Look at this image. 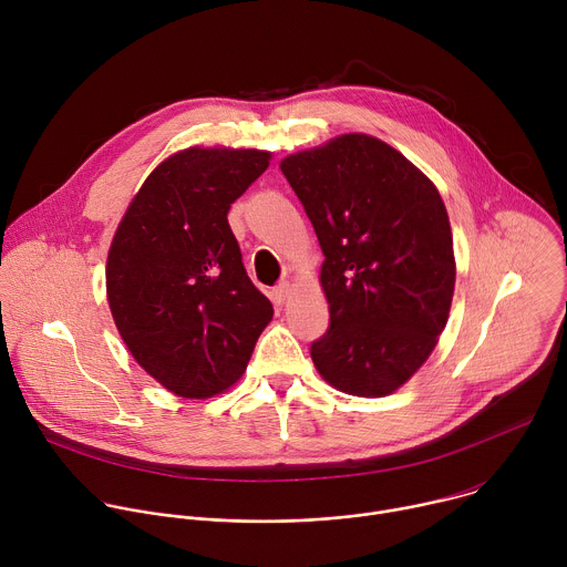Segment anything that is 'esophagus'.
I'll use <instances>...</instances> for the list:
<instances>
[{"instance_id": "obj_1", "label": "esophagus", "mask_w": 567, "mask_h": 567, "mask_svg": "<svg viewBox=\"0 0 567 567\" xmlns=\"http://www.w3.org/2000/svg\"><path fill=\"white\" fill-rule=\"evenodd\" d=\"M289 291H291V285H289L287 280H282V282H278V285L271 289V298L280 305V302H285V300H287Z\"/></svg>"}]
</instances>
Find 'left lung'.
<instances>
[{"label":"left lung","instance_id":"1","mask_svg":"<svg viewBox=\"0 0 567 567\" xmlns=\"http://www.w3.org/2000/svg\"><path fill=\"white\" fill-rule=\"evenodd\" d=\"M280 171L326 256L330 330L311 343V361L341 392L392 394L449 320L455 254L442 195L399 150L361 132L293 152Z\"/></svg>","mask_w":567,"mask_h":567}]
</instances>
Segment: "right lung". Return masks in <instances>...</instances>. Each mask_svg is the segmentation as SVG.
<instances>
[{
  "label": "right lung",
  "mask_w": 567,
  "mask_h": 567,
  "mask_svg": "<svg viewBox=\"0 0 567 567\" xmlns=\"http://www.w3.org/2000/svg\"><path fill=\"white\" fill-rule=\"evenodd\" d=\"M271 156L202 145L171 154L112 237L105 287L114 326L134 361L177 396L208 399L235 385L274 318L226 219Z\"/></svg>",
  "instance_id": "1"
}]
</instances>
